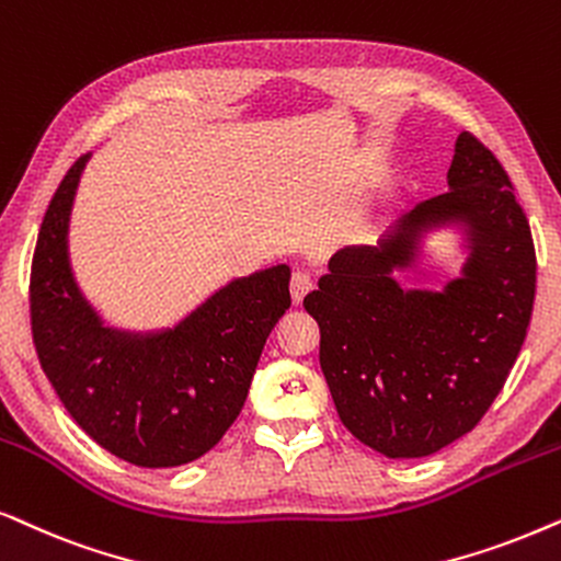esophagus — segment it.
Segmentation results:
<instances>
[{
  "mask_svg": "<svg viewBox=\"0 0 561 561\" xmlns=\"http://www.w3.org/2000/svg\"><path fill=\"white\" fill-rule=\"evenodd\" d=\"M312 289V276L305 274V272H295L293 274V282H289V293H293V302L300 305L305 300V295H308Z\"/></svg>",
  "mask_w": 561,
  "mask_h": 561,
  "instance_id": "34e87169",
  "label": "esophagus"
}]
</instances>
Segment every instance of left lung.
Returning a JSON list of instances; mask_svg holds the SVG:
<instances>
[{
  "instance_id": "left-lung-1",
  "label": "left lung",
  "mask_w": 561,
  "mask_h": 561,
  "mask_svg": "<svg viewBox=\"0 0 561 561\" xmlns=\"http://www.w3.org/2000/svg\"><path fill=\"white\" fill-rule=\"evenodd\" d=\"M449 190L415 205L377 245L333 253L305 310L343 425L390 459L436 454L482 421L526 341L536 251L503 163L461 133ZM465 225L470 259L444 294L402 290L425 229Z\"/></svg>"
}]
</instances>
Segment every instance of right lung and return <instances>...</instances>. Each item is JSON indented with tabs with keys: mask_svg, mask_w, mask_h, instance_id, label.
I'll use <instances>...</instances> for the list:
<instances>
[{
	"mask_svg": "<svg viewBox=\"0 0 561 561\" xmlns=\"http://www.w3.org/2000/svg\"><path fill=\"white\" fill-rule=\"evenodd\" d=\"M89 156L50 199L30 268L41 367L79 428L136 467H179L220 442L241 413L272 328L289 305V266L230 282L176 328H104L69 266V215Z\"/></svg>",
	"mask_w": 561,
	"mask_h": 561,
	"instance_id": "right-lung-1",
	"label": "right lung"
}]
</instances>
